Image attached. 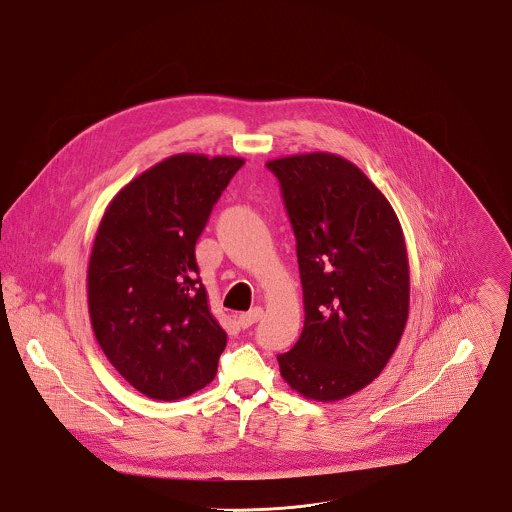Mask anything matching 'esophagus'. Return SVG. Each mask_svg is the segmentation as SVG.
I'll return each mask as SVG.
<instances>
[{
    "instance_id": "1",
    "label": "esophagus",
    "mask_w": 512,
    "mask_h": 512,
    "mask_svg": "<svg viewBox=\"0 0 512 512\" xmlns=\"http://www.w3.org/2000/svg\"><path fill=\"white\" fill-rule=\"evenodd\" d=\"M261 317H263V308H253V310H249V312L239 315V317H237V321H239V325H241V327H251V325H253V323H257Z\"/></svg>"
}]
</instances>
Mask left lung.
Listing matches in <instances>:
<instances>
[{
    "instance_id": "left-lung-1",
    "label": "left lung",
    "mask_w": 512,
    "mask_h": 512,
    "mask_svg": "<svg viewBox=\"0 0 512 512\" xmlns=\"http://www.w3.org/2000/svg\"><path fill=\"white\" fill-rule=\"evenodd\" d=\"M296 236L304 329L278 354L282 378L315 401L345 399L388 364L409 315V261L392 204L341 156L273 159Z\"/></svg>"
}]
</instances>
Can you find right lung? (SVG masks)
<instances>
[{
	"label": "right lung",
	"instance_id": "right-lung-1",
	"mask_svg": "<svg viewBox=\"0 0 512 512\" xmlns=\"http://www.w3.org/2000/svg\"><path fill=\"white\" fill-rule=\"evenodd\" d=\"M245 161L179 154L130 181L93 241L87 300L99 347L140 394L173 401L210 384L228 335L210 314L195 245Z\"/></svg>",
	"mask_w": 512,
	"mask_h": 512
}]
</instances>
